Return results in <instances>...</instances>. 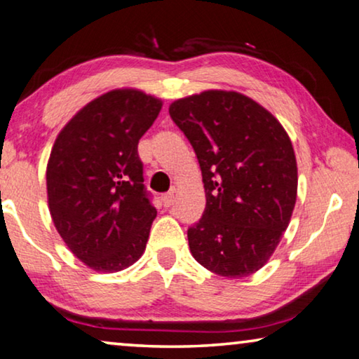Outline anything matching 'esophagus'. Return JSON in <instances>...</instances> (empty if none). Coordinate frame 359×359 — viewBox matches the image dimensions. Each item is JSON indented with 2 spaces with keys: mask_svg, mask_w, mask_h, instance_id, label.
<instances>
[{
  "mask_svg": "<svg viewBox=\"0 0 359 359\" xmlns=\"http://www.w3.org/2000/svg\"><path fill=\"white\" fill-rule=\"evenodd\" d=\"M161 200H163V205L165 206V208L172 206V203H174V190H170V191H168V194H164L163 196H161Z\"/></svg>",
  "mask_w": 359,
  "mask_h": 359,
  "instance_id": "obj_1",
  "label": "esophagus"
}]
</instances>
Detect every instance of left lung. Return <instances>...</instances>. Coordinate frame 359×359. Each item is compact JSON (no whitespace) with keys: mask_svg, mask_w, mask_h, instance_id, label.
I'll return each mask as SVG.
<instances>
[{"mask_svg":"<svg viewBox=\"0 0 359 359\" xmlns=\"http://www.w3.org/2000/svg\"><path fill=\"white\" fill-rule=\"evenodd\" d=\"M170 118L200 163L206 206L187 231L191 255L216 275L260 270L290 224L297 168L290 136L255 100L205 90L179 99Z\"/></svg>","mask_w":359,"mask_h":359,"instance_id":"8db88e82","label":"left lung"}]
</instances>
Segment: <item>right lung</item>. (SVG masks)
<instances>
[{
  "instance_id": "1",
  "label": "right lung",
  "mask_w": 359,
  "mask_h": 359,
  "mask_svg": "<svg viewBox=\"0 0 359 359\" xmlns=\"http://www.w3.org/2000/svg\"><path fill=\"white\" fill-rule=\"evenodd\" d=\"M163 107L135 89L100 95L69 120L47 165L48 208L69 250L95 271L143 255L156 218L138 143Z\"/></svg>"
}]
</instances>
